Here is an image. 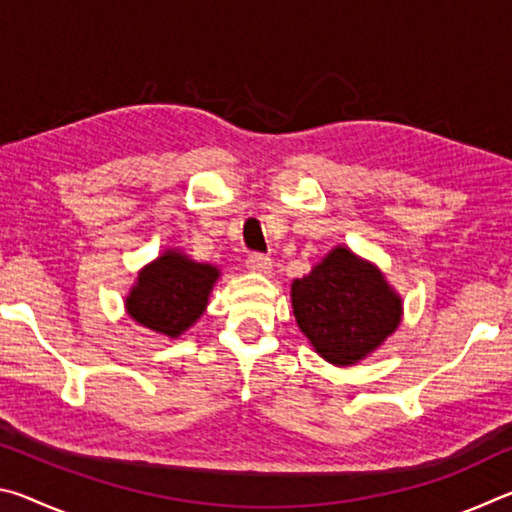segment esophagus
<instances>
[{
	"label": "esophagus",
	"instance_id": "obj_1",
	"mask_svg": "<svg viewBox=\"0 0 512 512\" xmlns=\"http://www.w3.org/2000/svg\"><path fill=\"white\" fill-rule=\"evenodd\" d=\"M246 266H248V271L259 273V275H268V273L273 271V259L266 257V255L253 253V255H248Z\"/></svg>",
	"mask_w": 512,
	"mask_h": 512
}]
</instances>
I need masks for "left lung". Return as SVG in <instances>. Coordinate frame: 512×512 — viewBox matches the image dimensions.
Returning <instances> with one entry per match:
<instances>
[{"mask_svg": "<svg viewBox=\"0 0 512 512\" xmlns=\"http://www.w3.org/2000/svg\"><path fill=\"white\" fill-rule=\"evenodd\" d=\"M291 307L318 357L339 368L370 357L404 316L402 296L381 268L343 244L291 282Z\"/></svg>", "mask_w": 512, "mask_h": 512, "instance_id": "left-lung-1", "label": "left lung"}]
</instances>
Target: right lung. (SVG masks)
Wrapping results in <instances>:
<instances>
[{
  "label": "right lung",
  "mask_w": 512,
  "mask_h": 512,
  "mask_svg": "<svg viewBox=\"0 0 512 512\" xmlns=\"http://www.w3.org/2000/svg\"><path fill=\"white\" fill-rule=\"evenodd\" d=\"M221 268L196 262L180 248L162 253L137 271L124 307L137 325L167 339H178L210 305Z\"/></svg>",
  "instance_id": "1"
}]
</instances>
